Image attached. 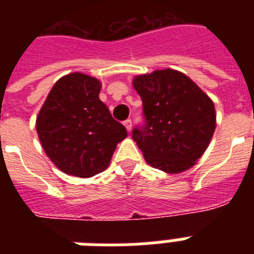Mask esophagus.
Masks as SVG:
<instances>
[{"label":"esophagus","mask_w":254,"mask_h":254,"mask_svg":"<svg viewBox=\"0 0 254 254\" xmlns=\"http://www.w3.org/2000/svg\"><path fill=\"white\" fill-rule=\"evenodd\" d=\"M124 125L127 127V131L131 130V120H127V121H124Z\"/></svg>","instance_id":"obj_1"}]
</instances>
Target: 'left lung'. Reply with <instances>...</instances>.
I'll return each mask as SVG.
<instances>
[{"instance_id":"left-lung-1","label":"left lung","mask_w":254,"mask_h":254,"mask_svg":"<svg viewBox=\"0 0 254 254\" xmlns=\"http://www.w3.org/2000/svg\"><path fill=\"white\" fill-rule=\"evenodd\" d=\"M133 87L142 99L145 124L131 135L146 162L169 174L192 167L216 127L212 100L185 73L170 68L135 76Z\"/></svg>"}]
</instances>
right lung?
Here are the masks:
<instances>
[{
	"label": "right lung",
	"instance_id": "1",
	"mask_svg": "<svg viewBox=\"0 0 254 254\" xmlns=\"http://www.w3.org/2000/svg\"><path fill=\"white\" fill-rule=\"evenodd\" d=\"M101 83L84 73L61 77L38 113L37 131L46 154L63 173L89 178L111 162L127 135L99 99Z\"/></svg>",
	"mask_w": 254,
	"mask_h": 254
}]
</instances>
